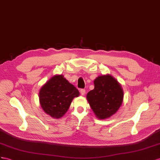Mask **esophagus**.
Listing matches in <instances>:
<instances>
[{
	"instance_id": "34e87169",
	"label": "esophagus",
	"mask_w": 160,
	"mask_h": 160,
	"mask_svg": "<svg viewBox=\"0 0 160 160\" xmlns=\"http://www.w3.org/2000/svg\"><path fill=\"white\" fill-rule=\"evenodd\" d=\"M85 93H86L85 89H81V90H80V94H81V95L84 96V95H85Z\"/></svg>"
}]
</instances>
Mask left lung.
Here are the masks:
<instances>
[{"mask_svg":"<svg viewBox=\"0 0 160 160\" xmlns=\"http://www.w3.org/2000/svg\"><path fill=\"white\" fill-rule=\"evenodd\" d=\"M94 85V89L87 93V99L97 118L107 119L121 107L124 91L118 80L109 74L98 76Z\"/></svg>","mask_w":160,"mask_h":160,"instance_id":"8db88e82","label":"left lung"}]
</instances>
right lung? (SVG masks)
<instances>
[{
    "label": "right lung",
    "mask_w": 160,
    "mask_h": 160,
    "mask_svg": "<svg viewBox=\"0 0 160 160\" xmlns=\"http://www.w3.org/2000/svg\"><path fill=\"white\" fill-rule=\"evenodd\" d=\"M80 92L61 74L49 79L39 91V101L44 112L53 118L63 117L74 97Z\"/></svg>",
    "instance_id": "1"
}]
</instances>
